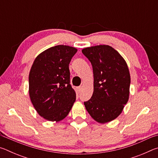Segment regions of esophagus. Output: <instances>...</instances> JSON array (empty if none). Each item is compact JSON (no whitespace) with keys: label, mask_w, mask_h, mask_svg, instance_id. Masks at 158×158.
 <instances>
[{"label":"esophagus","mask_w":158,"mask_h":158,"mask_svg":"<svg viewBox=\"0 0 158 158\" xmlns=\"http://www.w3.org/2000/svg\"><path fill=\"white\" fill-rule=\"evenodd\" d=\"M81 86H79V87L77 88V92H78V93H80V91H81Z\"/></svg>","instance_id":"obj_1"}]
</instances>
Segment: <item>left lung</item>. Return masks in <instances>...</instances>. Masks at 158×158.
<instances>
[{
    "mask_svg": "<svg viewBox=\"0 0 158 158\" xmlns=\"http://www.w3.org/2000/svg\"><path fill=\"white\" fill-rule=\"evenodd\" d=\"M82 53L91 63L94 90L85 107L93 119L100 123L119 116L130 93L129 69L119 53L109 45L85 48Z\"/></svg>",
    "mask_w": 158,
    "mask_h": 158,
    "instance_id": "left-lung-1",
    "label": "left lung"
}]
</instances>
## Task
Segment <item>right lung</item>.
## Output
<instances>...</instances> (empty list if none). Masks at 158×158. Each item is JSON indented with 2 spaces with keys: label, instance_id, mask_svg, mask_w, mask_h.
I'll return each mask as SVG.
<instances>
[{
  "label": "right lung",
  "instance_id": "1",
  "mask_svg": "<svg viewBox=\"0 0 158 158\" xmlns=\"http://www.w3.org/2000/svg\"><path fill=\"white\" fill-rule=\"evenodd\" d=\"M77 52L74 47L57 45L37 56L31 67L29 95L37 113L48 121L65 118L76 100L69 64Z\"/></svg>",
  "mask_w": 158,
  "mask_h": 158
}]
</instances>
